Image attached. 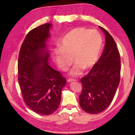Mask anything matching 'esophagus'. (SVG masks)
<instances>
[{
	"mask_svg": "<svg viewBox=\"0 0 135 135\" xmlns=\"http://www.w3.org/2000/svg\"><path fill=\"white\" fill-rule=\"evenodd\" d=\"M76 80H75V79H72V78H69L68 79V80H67V81L68 82H74V81H76Z\"/></svg>",
	"mask_w": 135,
	"mask_h": 135,
	"instance_id": "34e87169",
	"label": "esophagus"
}]
</instances>
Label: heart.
I'll return each mask as SVG.
<instances>
[{
	"instance_id": "obj_1",
	"label": "heart",
	"mask_w": 135,
	"mask_h": 135,
	"mask_svg": "<svg viewBox=\"0 0 135 135\" xmlns=\"http://www.w3.org/2000/svg\"><path fill=\"white\" fill-rule=\"evenodd\" d=\"M61 48L54 51V58L59 67L66 70L72 64L73 59L76 62L70 74L78 76L84 68L90 69L99 59L103 45V39L98 31L85 28H75L63 37L60 43Z\"/></svg>"
}]
</instances>
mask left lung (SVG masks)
Returning a JSON list of instances; mask_svg holds the SVG:
<instances>
[{
    "label": "left lung",
    "instance_id": "obj_1",
    "mask_svg": "<svg viewBox=\"0 0 135 135\" xmlns=\"http://www.w3.org/2000/svg\"><path fill=\"white\" fill-rule=\"evenodd\" d=\"M99 27L105 35L104 49L89 73L80 80L82 89L79 105L89 114L101 113L110 105L120 81L121 66L118 47L108 31Z\"/></svg>",
    "mask_w": 135,
    "mask_h": 135
}]
</instances>
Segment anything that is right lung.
Masks as SVG:
<instances>
[{"label":"right lung","instance_id":"1","mask_svg":"<svg viewBox=\"0 0 135 135\" xmlns=\"http://www.w3.org/2000/svg\"><path fill=\"white\" fill-rule=\"evenodd\" d=\"M50 23L31 30L20 49L18 81L25 104L31 110L47 115L58 108L66 79L48 64L49 54L45 51L50 36Z\"/></svg>","mask_w":135,"mask_h":135}]
</instances>
